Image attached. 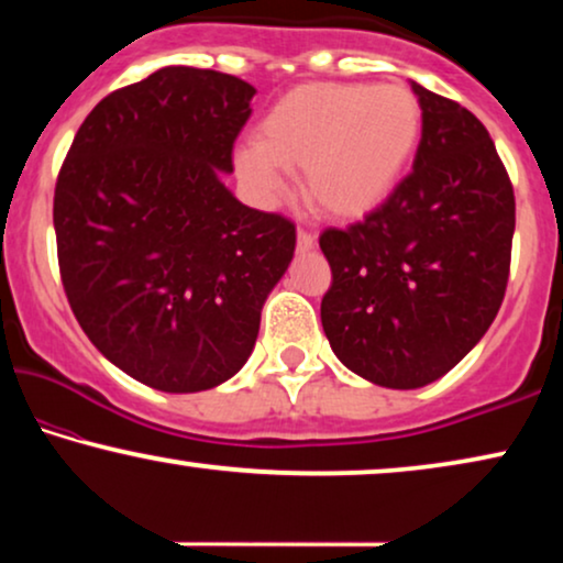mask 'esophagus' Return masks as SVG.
<instances>
[{"label": "esophagus", "mask_w": 563, "mask_h": 563, "mask_svg": "<svg viewBox=\"0 0 563 563\" xmlns=\"http://www.w3.org/2000/svg\"><path fill=\"white\" fill-rule=\"evenodd\" d=\"M314 249V238H312V233H307V230H302L299 228L297 230V251H312Z\"/></svg>", "instance_id": "1"}]
</instances>
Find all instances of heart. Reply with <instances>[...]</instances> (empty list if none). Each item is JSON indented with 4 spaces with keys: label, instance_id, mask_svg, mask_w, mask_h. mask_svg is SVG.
<instances>
[{
    "label": "heart",
    "instance_id": "1",
    "mask_svg": "<svg viewBox=\"0 0 563 563\" xmlns=\"http://www.w3.org/2000/svg\"><path fill=\"white\" fill-rule=\"evenodd\" d=\"M420 133V102L402 84H302L264 114L258 141L235 151V168L266 199L282 195L284 168L305 172L314 210L358 218L397 187Z\"/></svg>",
    "mask_w": 563,
    "mask_h": 563
}]
</instances>
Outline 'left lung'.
Returning a JSON list of instances; mask_svg holds the SVG:
<instances>
[{
	"instance_id": "obj_1",
	"label": "left lung",
	"mask_w": 563,
	"mask_h": 563,
	"mask_svg": "<svg viewBox=\"0 0 563 563\" xmlns=\"http://www.w3.org/2000/svg\"><path fill=\"white\" fill-rule=\"evenodd\" d=\"M422 137L412 172L361 222L320 235L333 284L322 330L343 366L389 389L449 374L503 305L515 195L487 128L412 81Z\"/></svg>"
}]
</instances>
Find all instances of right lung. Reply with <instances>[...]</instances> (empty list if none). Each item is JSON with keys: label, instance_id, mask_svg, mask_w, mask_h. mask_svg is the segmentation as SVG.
<instances>
[{"label": "right lung", "instance_id": "add662e5", "mask_svg": "<svg viewBox=\"0 0 563 563\" xmlns=\"http://www.w3.org/2000/svg\"><path fill=\"white\" fill-rule=\"evenodd\" d=\"M256 89L166 66L81 122L53 197L68 305L107 361L189 395L241 372L295 256V222L238 202L222 174Z\"/></svg>", "mask_w": 563, "mask_h": 563}]
</instances>
